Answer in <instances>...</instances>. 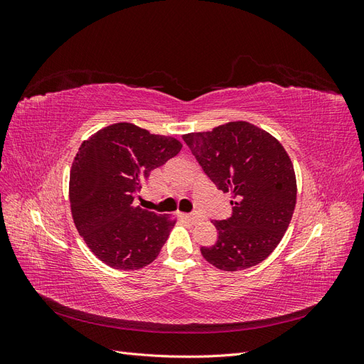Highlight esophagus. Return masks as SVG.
<instances>
[{
    "label": "esophagus",
    "mask_w": 364,
    "mask_h": 364,
    "mask_svg": "<svg viewBox=\"0 0 364 364\" xmlns=\"http://www.w3.org/2000/svg\"><path fill=\"white\" fill-rule=\"evenodd\" d=\"M179 215H181V218H183V220H188V222H191V223H196L197 220L200 218V215L197 214V213H191V214H185V213H181Z\"/></svg>",
    "instance_id": "1"
}]
</instances>
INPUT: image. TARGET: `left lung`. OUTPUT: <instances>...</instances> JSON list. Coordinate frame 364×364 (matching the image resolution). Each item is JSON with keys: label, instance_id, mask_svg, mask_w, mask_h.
I'll return each mask as SVG.
<instances>
[{"label": "left lung", "instance_id": "obj_1", "mask_svg": "<svg viewBox=\"0 0 364 364\" xmlns=\"http://www.w3.org/2000/svg\"><path fill=\"white\" fill-rule=\"evenodd\" d=\"M205 174L230 193L232 215L215 220L218 240L200 247L220 270L257 266L279 245L296 206V176L281 142L247 121L182 136Z\"/></svg>", "mask_w": 364, "mask_h": 364}]
</instances>
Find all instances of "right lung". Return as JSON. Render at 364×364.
I'll list each match as a JSON object with an SVG mask.
<instances>
[{"label": "right lung", "instance_id": "obj_1", "mask_svg": "<svg viewBox=\"0 0 364 364\" xmlns=\"http://www.w3.org/2000/svg\"><path fill=\"white\" fill-rule=\"evenodd\" d=\"M173 136L132 123L98 130L82 146L70 173L74 225L94 255L118 270H138L155 259L176 220L134 205L150 171L178 155Z\"/></svg>", "mask_w": 364, "mask_h": 364}]
</instances>
